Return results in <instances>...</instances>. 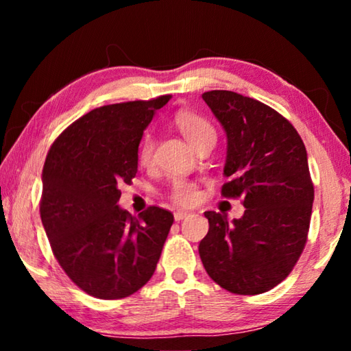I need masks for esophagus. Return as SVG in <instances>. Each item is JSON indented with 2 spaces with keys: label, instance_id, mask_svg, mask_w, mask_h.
Segmentation results:
<instances>
[{
  "label": "esophagus",
  "instance_id": "esophagus-1",
  "mask_svg": "<svg viewBox=\"0 0 351 351\" xmlns=\"http://www.w3.org/2000/svg\"><path fill=\"white\" fill-rule=\"evenodd\" d=\"M190 215H192V213L178 210V212H175V221H182L184 218H187V217H190Z\"/></svg>",
  "mask_w": 351,
  "mask_h": 351
}]
</instances>
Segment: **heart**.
<instances>
[{"instance_id": "obj_1", "label": "heart", "mask_w": 351, "mask_h": 351, "mask_svg": "<svg viewBox=\"0 0 351 351\" xmlns=\"http://www.w3.org/2000/svg\"><path fill=\"white\" fill-rule=\"evenodd\" d=\"M175 123L186 141L195 150L204 142H215L217 132L206 117L195 114V112H181L175 119ZM154 159V142L147 136L142 139L138 148V162L142 167H150ZM169 198L178 206H192L199 199V189L197 182L176 178L171 181L169 189Z\"/></svg>"}]
</instances>
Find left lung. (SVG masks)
<instances>
[{"mask_svg":"<svg viewBox=\"0 0 351 351\" xmlns=\"http://www.w3.org/2000/svg\"><path fill=\"white\" fill-rule=\"evenodd\" d=\"M204 102L228 136L224 198H243V217L204 212L209 232L199 243L206 272L234 294L277 287L304 252L314 199L304 141L288 119L252 97L215 90Z\"/></svg>","mask_w":351,"mask_h":351,"instance_id":"left-lung-1","label":"left lung"}]
</instances>
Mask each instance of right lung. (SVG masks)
Returning a JSON list of instances; mask_svg holds the SVG:
<instances>
[{"mask_svg": "<svg viewBox=\"0 0 351 351\" xmlns=\"http://www.w3.org/2000/svg\"><path fill=\"white\" fill-rule=\"evenodd\" d=\"M159 96L86 112L51 145L43 167L40 217L66 276L86 294L123 299L150 280L173 213L150 206L132 217L117 206L121 184L138 173V148Z\"/></svg>", "mask_w": 351, "mask_h": 351, "instance_id": "1", "label": "right lung"}]
</instances>
